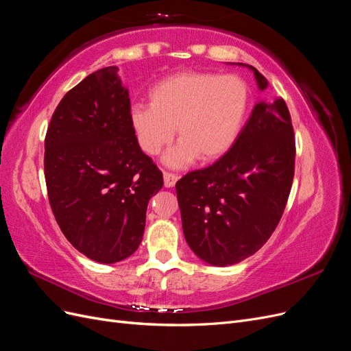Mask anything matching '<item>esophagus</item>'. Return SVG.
<instances>
[{"label": "esophagus", "instance_id": "1", "mask_svg": "<svg viewBox=\"0 0 351 351\" xmlns=\"http://www.w3.org/2000/svg\"><path fill=\"white\" fill-rule=\"evenodd\" d=\"M177 180H178V177L176 174L164 171V183H165L167 187H174L176 183H177Z\"/></svg>", "mask_w": 351, "mask_h": 351}]
</instances>
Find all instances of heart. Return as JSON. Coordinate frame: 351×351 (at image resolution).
<instances>
[{
    "mask_svg": "<svg viewBox=\"0 0 351 351\" xmlns=\"http://www.w3.org/2000/svg\"><path fill=\"white\" fill-rule=\"evenodd\" d=\"M151 104H136L129 120L137 145L155 156L180 142L164 156L169 168L215 161L236 142L249 107V88L237 76L184 71L155 83Z\"/></svg>",
    "mask_w": 351,
    "mask_h": 351,
    "instance_id": "b5f03b06",
    "label": "heart"
}]
</instances>
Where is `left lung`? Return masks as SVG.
I'll return each mask as SVG.
<instances>
[{"label": "left lung", "mask_w": 351, "mask_h": 351, "mask_svg": "<svg viewBox=\"0 0 351 351\" xmlns=\"http://www.w3.org/2000/svg\"><path fill=\"white\" fill-rule=\"evenodd\" d=\"M259 90L268 80L249 64ZM295 143L284 99L259 101L231 149L176 184L183 232L199 259L228 267L268 241L285 209L294 177Z\"/></svg>", "instance_id": "obj_1"}]
</instances>
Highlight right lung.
Returning a JSON list of instances; mask_svg holds the SVG:
<instances>
[{
    "label": "right lung",
    "instance_id": "obj_1",
    "mask_svg": "<svg viewBox=\"0 0 351 351\" xmlns=\"http://www.w3.org/2000/svg\"><path fill=\"white\" fill-rule=\"evenodd\" d=\"M129 89L115 66L69 90L45 137L49 205L66 239L84 256L115 263L139 247L149 199L162 173L137 145Z\"/></svg>",
    "mask_w": 351,
    "mask_h": 351
}]
</instances>
